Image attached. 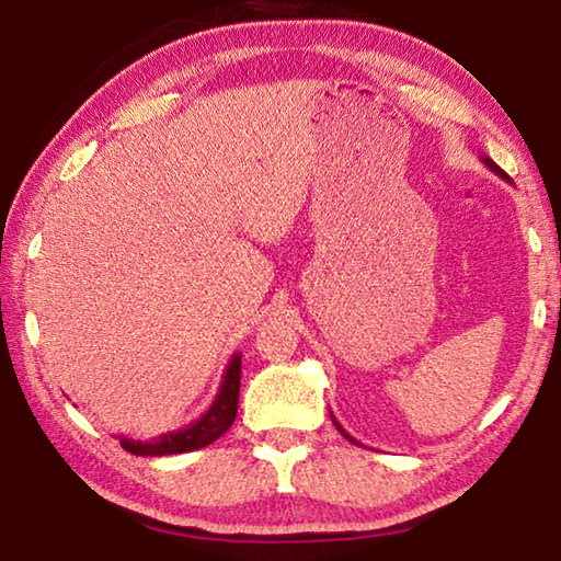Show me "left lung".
I'll list each match as a JSON object with an SVG mask.
<instances>
[{"label": "left lung", "instance_id": "1", "mask_svg": "<svg viewBox=\"0 0 561 561\" xmlns=\"http://www.w3.org/2000/svg\"><path fill=\"white\" fill-rule=\"evenodd\" d=\"M480 160H482V163H485V165H488V168L492 170V173H495V175H500V178H505V180H507V175H505V170H502L500 165H495V163H492V160H490L488 156H482ZM331 421H334V425H336V431H339L341 435H344V438H348L351 443H356V440H354V438H351V435H348V433H346L344 428H341V425H339V421H336V417H334V415H331Z\"/></svg>", "mask_w": 561, "mask_h": 561}]
</instances>
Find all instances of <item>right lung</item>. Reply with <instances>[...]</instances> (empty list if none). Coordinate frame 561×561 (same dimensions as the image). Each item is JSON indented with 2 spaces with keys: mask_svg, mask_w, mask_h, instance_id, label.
Instances as JSON below:
<instances>
[{
  "mask_svg": "<svg viewBox=\"0 0 561 561\" xmlns=\"http://www.w3.org/2000/svg\"><path fill=\"white\" fill-rule=\"evenodd\" d=\"M240 371H242V354H234L222 374L220 391H217L210 408L197 417L195 423L185 428L158 435L153 440H130L118 435L123 450L133 455H146V458H160V455H178L201 450L205 445L215 443L222 433L230 431L237 415V398H240Z\"/></svg>",
  "mask_w": 561,
  "mask_h": 561,
  "instance_id": "1",
  "label": "right lung"
}]
</instances>
